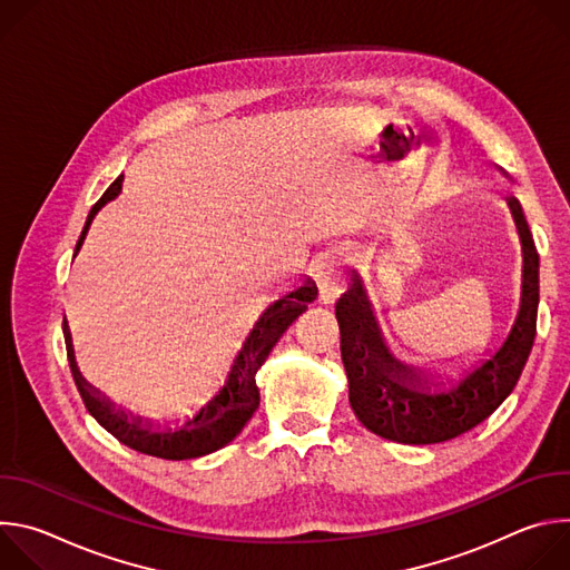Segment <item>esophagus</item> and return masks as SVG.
<instances>
[{
  "label": "esophagus",
  "mask_w": 570,
  "mask_h": 570,
  "mask_svg": "<svg viewBox=\"0 0 570 570\" xmlns=\"http://www.w3.org/2000/svg\"><path fill=\"white\" fill-rule=\"evenodd\" d=\"M345 273H347V259L341 253L330 255L327 262L322 264V271H320V299L324 304L334 302L343 293Z\"/></svg>",
  "instance_id": "34e87169"
}]
</instances>
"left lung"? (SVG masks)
Returning a JSON list of instances; mask_svg holds the SVG:
<instances>
[{"mask_svg": "<svg viewBox=\"0 0 570 570\" xmlns=\"http://www.w3.org/2000/svg\"><path fill=\"white\" fill-rule=\"evenodd\" d=\"M508 205L523 253L519 313L503 345L449 390L420 367L394 358L358 275L336 302L350 403L374 435L401 444L446 442L484 422L514 390L537 334L539 255L521 205L514 198ZM431 384L439 390L431 391Z\"/></svg>", "mask_w": 570, "mask_h": 570, "instance_id": "left-lung-1", "label": "left lung"}]
</instances>
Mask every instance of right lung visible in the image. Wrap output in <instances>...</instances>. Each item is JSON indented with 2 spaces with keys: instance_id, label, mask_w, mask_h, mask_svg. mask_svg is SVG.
<instances>
[{
  "instance_id": "right-lung-1",
  "label": "right lung",
  "mask_w": 570,
  "mask_h": 570,
  "mask_svg": "<svg viewBox=\"0 0 570 570\" xmlns=\"http://www.w3.org/2000/svg\"><path fill=\"white\" fill-rule=\"evenodd\" d=\"M121 183L124 176H119L106 194L95 203L90 209V216L86 220L83 232H80V238L76 243V253L73 257L83 248V240L88 236V229L95 220V216L106 207L110 200H115L121 194ZM317 288L311 279H306L302 286L295 291L282 295L275 299L255 322L253 332L248 334L246 343H243L240 352L236 354L232 370L227 374L225 385L212 396L203 409L196 413V417L187 420L180 429L171 431H155L150 422L141 424L139 417H128L121 409H115V403L108 401L95 385H90L83 376H80L73 358V347H71V336L67 320L62 322V332H65V343H67V358L69 367L76 381V387L83 396L86 409L90 415L110 433L115 435L121 444L146 453L155 458H165V460H189V458H200L207 453H214L229 444L240 431L250 422L255 411L259 409V387L255 381L257 370L266 363L268 354L277 345V341L284 336V332L291 327L293 320L306 311V306L315 299Z\"/></svg>"
}]
</instances>
